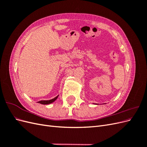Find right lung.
Listing matches in <instances>:
<instances>
[{
	"label": "right lung",
	"instance_id": "right-lung-1",
	"mask_svg": "<svg viewBox=\"0 0 147 147\" xmlns=\"http://www.w3.org/2000/svg\"><path fill=\"white\" fill-rule=\"evenodd\" d=\"M58 96H57L56 97H55L54 99H51V100H40V101H38V103H40V104H45H45H51V103H52V102H54L55 100H56L57 99V97H58Z\"/></svg>",
	"mask_w": 147,
	"mask_h": 147
}]
</instances>
